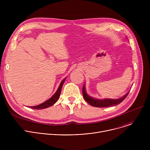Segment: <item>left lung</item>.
Returning <instances> with one entry per match:
<instances>
[{
    "instance_id": "obj_1",
    "label": "left lung",
    "mask_w": 150,
    "mask_h": 150,
    "mask_svg": "<svg viewBox=\"0 0 150 150\" xmlns=\"http://www.w3.org/2000/svg\"><path fill=\"white\" fill-rule=\"evenodd\" d=\"M129 92L127 93L125 96L121 98L117 99H112V98H104V99H97L93 98L89 96L85 89V84H83L82 88V94L83 98L87 102H88L91 105L96 107V108H107V107H110L117 105L122 103L125 98L127 97Z\"/></svg>"
}]
</instances>
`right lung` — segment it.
Instances as JSON below:
<instances>
[{
	"instance_id": "add662e5",
	"label": "right lung",
	"mask_w": 150,
	"mask_h": 150,
	"mask_svg": "<svg viewBox=\"0 0 150 150\" xmlns=\"http://www.w3.org/2000/svg\"><path fill=\"white\" fill-rule=\"evenodd\" d=\"M66 78H64L62 81V82H60L57 91L49 99H48L45 102L42 103H41L39 105H35V106H30V108L33 109H38V110H39V109H46V108H49V107L53 105L58 100V99L60 97V92H61V90H62V86H63V84L64 82H65Z\"/></svg>"
}]
</instances>
